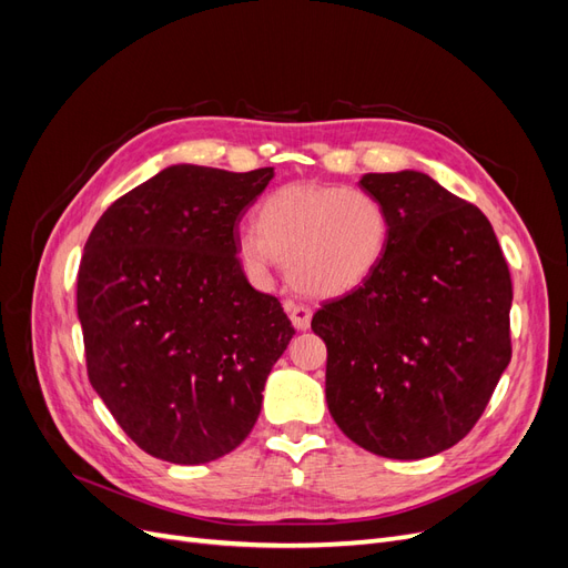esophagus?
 Masks as SVG:
<instances>
[{"label": "esophagus", "mask_w": 568, "mask_h": 568, "mask_svg": "<svg viewBox=\"0 0 568 568\" xmlns=\"http://www.w3.org/2000/svg\"><path fill=\"white\" fill-rule=\"evenodd\" d=\"M286 313H288L291 322H294V326H296L298 332H305L307 326H311L313 313H311V307H307V305H301V303L288 301V303H286Z\"/></svg>", "instance_id": "1"}]
</instances>
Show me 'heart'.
Listing matches in <instances>:
<instances>
[{"label":"heart","mask_w":568,"mask_h":568,"mask_svg":"<svg viewBox=\"0 0 568 568\" xmlns=\"http://www.w3.org/2000/svg\"><path fill=\"white\" fill-rule=\"evenodd\" d=\"M388 242L384 205L359 189L286 184L257 211V230L239 234V255L255 274L280 261L307 296L336 298L365 284Z\"/></svg>","instance_id":"1"}]
</instances>
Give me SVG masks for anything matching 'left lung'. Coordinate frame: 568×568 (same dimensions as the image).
Wrapping results in <instances>:
<instances>
[{"instance_id":"obj_1","label":"left lung","mask_w":568,"mask_h":568,"mask_svg":"<svg viewBox=\"0 0 568 568\" xmlns=\"http://www.w3.org/2000/svg\"><path fill=\"white\" fill-rule=\"evenodd\" d=\"M379 267L313 315L326 405L359 448L424 459L467 436L511 359V280L488 217L417 170L367 173Z\"/></svg>"}]
</instances>
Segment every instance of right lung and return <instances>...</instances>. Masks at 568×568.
Returning a JSON list of instances; mask_svg holds the SVG:
<instances>
[{"mask_svg":"<svg viewBox=\"0 0 568 568\" xmlns=\"http://www.w3.org/2000/svg\"><path fill=\"white\" fill-rule=\"evenodd\" d=\"M272 178L274 168L170 165L111 203L84 244L90 384L153 457L205 464L242 445L296 334L236 257L239 220Z\"/></svg>","mask_w":568,"mask_h":568,"instance_id":"add662e5","label":"right lung"}]
</instances>
